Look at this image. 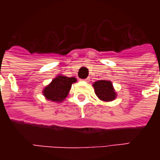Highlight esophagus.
<instances>
[{
	"instance_id": "1",
	"label": "esophagus",
	"mask_w": 160,
	"mask_h": 160,
	"mask_svg": "<svg viewBox=\"0 0 160 160\" xmlns=\"http://www.w3.org/2000/svg\"><path fill=\"white\" fill-rule=\"evenodd\" d=\"M84 81H86V82H89L90 81V79L89 78H87V79H85V80H83Z\"/></svg>"
}]
</instances>
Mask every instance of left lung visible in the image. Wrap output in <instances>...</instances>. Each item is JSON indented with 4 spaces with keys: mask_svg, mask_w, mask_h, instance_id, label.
<instances>
[{
    "mask_svg": "<svg viewBox=\"0 0 160 160\" xmlns=\"http://www.w3.org/2000/svg\"><path fill=\"white\" fill-rule=\"evenodd\" d=\"M95 94L100 100L104 102H111L116 99L117 92L115 91L113 84L111 80H98L92 84Z\"/></svg>",
    "mask_w": 160,
    "mask_h": 160,
    "instance_id": "8db88e82",
    "label": "left lung"
}]
</instances>
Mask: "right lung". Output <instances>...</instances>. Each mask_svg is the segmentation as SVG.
Listing matches in <instances>:
<instances>
[{
  "label": "right lung",
  "instance_id": "add662e5",
  "mask_svg": "<svg viewBox=\"0 0 160 160\" xmlns=\"http://www.w3.org/2000/svg\"><path fill=\"white\" fill-rule=\"evenodd\" d=\"M76 81L75 77H68L64 76L63 74H58L42 89V95L47 100L62 103L66 99L72 85Z\"/></svg>",
  "mask_w": 160,
  "mask_h": 160
}]
</instances>
